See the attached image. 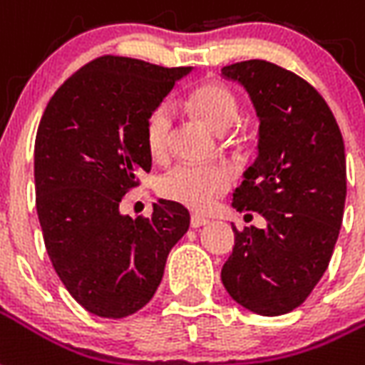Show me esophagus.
Wrapping results in <instances>:
<instances>
[{
	"label": "esophagus",
	"instance_id": "esophagus-1",
	"mask_svg": "<svg viewBox=\"0 0 365 365\" xmlns=\"http://www.w3.org/2000/svg\"><path fill=\"white\" fill-rule=\"evenodd\" d=\"M207 222H209V219H205L203 215H192L190 217L192 228H200V227H203V225H207Z\"/></svg>",
	"mask_w": 365,
	"mask_h": 365
}]
</instances>
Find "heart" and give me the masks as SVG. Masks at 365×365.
<instances>
[{"mask_svg": "<svg viewBox=\"0 0 365 365\" xmlns=\"http://www.w3.org/2000/svg\"><path fill=\"white\" fill-rule=\"evenodd\" d=\"M190 106L207 125L217 131H227L238 121L240 101L221 83H205L194 89ZM173 106L168 101L156 104L144 120V143L152 158L162 160L169 150V135L173 127ZM232 182V175L225 165L209 163H179L163 175L158 190L165 200L182 203L190 209H205Z\"/></svg>", "mask_w": 365, "mask_h": 365, "instance_id": "b5f03b06", "label": "heart"}]
</instances>
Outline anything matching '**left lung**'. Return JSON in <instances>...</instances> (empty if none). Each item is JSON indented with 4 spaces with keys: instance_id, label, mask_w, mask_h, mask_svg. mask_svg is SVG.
<instances>
[{
    "instance_id": "left-lung-1",
    "label": "left lung",
    "mask_w": 365,
    "mask_h": 365,
    "mask_svg": "<svg viewBox=\"0 0 365 365\" xmlns=\"http://www.w3.org/2000/svg\"><path fill=\"white\" fill-rule=\"evenodd\" d=\"M221 74L245 87L259 115V154L232 205L268 221L232 227L222 285L251 312L285 314L307 301L333 255L346 197L343 135L320 93L278 64L244 61Z\"/></svg>"
}]
</instances>
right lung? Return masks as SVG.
<instances>
[{"label":"right lung","mask_w":365,"mask_h":365,"mask_svg":"<svg viewBox=\"0 0 365 365\" xmlns=\"http://www.w3.org/2000/svg\"><path fill=\"white\" fill-rule=\"evenodd\" d=\"M190 70L98 56L56 89L39 121L34 177L45 250L68 293L101 318L135 314L154 297L190 227L188 209L169 200L150 217L120 213L152 168L144 120Z\"/></svg>","instance_id":"right-lung-1"}]
</instances>
